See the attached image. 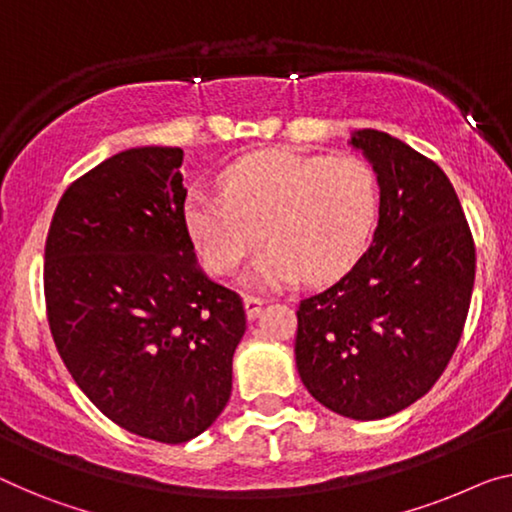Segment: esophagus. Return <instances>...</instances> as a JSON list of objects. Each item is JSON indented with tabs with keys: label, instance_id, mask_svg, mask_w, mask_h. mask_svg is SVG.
Masks as SVG:
<instances>
[{
	"label": "esophagus",
	"instance_id": "obj_1",
	"mask_svg": "<svg viewBox=\"0 0 512 512\" xmlns=\"http://www.w3.org/2000/svg\"><path fill=\"white\" fill-rule=\"evenodd\" d=\"M243 305H246V315H248V319H255L259 312H262V305H264V301L259 299V296H246V299H243Z\"/></svg>",
	"mask_w": 512,
	"mask_h": 512
}]
</instances>
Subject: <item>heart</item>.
Segmentation results:
<instances>
[{"label":"heart","mask_w":512,"mask_h":512,"mask_svg":"<svg viewBox=\"0 0 512 512\" xmlns=\"http://www.w3.org/2000/svg\"><path fill=\"white\" fill-rule=\"evenodd\" d=\"M223 190H193L186 225L204 262L236 271L262 243L253 285L278 287L305 276L326 282L358 262L379 220V181L358 156H303L287 149L250 154L225 172Z\"/></svg>","instance_id":"heart-1"}]
</instances>
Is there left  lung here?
<instances>
[{
    "mask_svg": "<svg viewBox=\"0 0 512 512\" xmlns=\"http://www.w3.org/2000/svg\"><path fill=\"white\" fill-rule=\"evenodd\" d=\"M349 144L377 174L379 223L352 269L301 301L294 354L317 402L379 421L423 398L446 370L467 322L476 248L437 163L372 128Z\"/></svg>",
    "mask_w": 512,
    "mask_h": 512,
    "instance_id": "1",
    "label": "left lung"
}]
</instances>
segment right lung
<instances>
[{
    "mask_svg": "<svg viewBox=\"0 0 512 512\" xmlns=\"http://www.w3.org/2000/svg\"><path fill=\"white\" fill-rule=\"evenodd\" d=\"M183 151L135 147L61 195L45 241V305L61 361L110 421L183 444L232 395L241 296L207 278L183 202Z\"/></svg>",
    "mask_w": 512,
    "mask_h": 512,
    "instance_id": "add662e5",
    "label": "right lung"
}]
</instances>
